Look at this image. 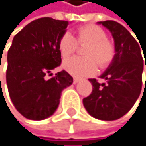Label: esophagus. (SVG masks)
<instances>
[{"label":"esophagus","mask_w":146,"mask_h":146,"mask_svg":"<svg viewBox=\"0 0 146 146\" xmlns=\"http://www.w3.org/2000/svg\"><path fill=\"white\" fill-rule=\"evenodd\" d=\"M79 81H80V79H79V78H74V84H76V83H78Z\"/></svg>","instance_id":"34e87169"}]
</instances>
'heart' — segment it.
I'll return each instance as SVG.
<instances>
[{"mask_svg": "<svg viewBox=\"0 0 146 146\" xmlns=\"http://www.w3.org/2000/svg\"><path fill=\"white\" fill-rule=\"evenodd\" d=\"M86 44L83 50L85 57H74L63 62V68L76 77L93 75L97 72L98 65L100 68L105 69L115 58V44L107 38L102 28L94 24L79 27L75 38L69 31H65L58 38V48L61 58H66L77 50L78 44Z\"/></svg>", "mask_w": 146, "mask_h": 146, "instance_id": "1", "label": "heart"}]
</instances>
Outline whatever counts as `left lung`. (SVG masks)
I'll return each instance as SVG.
<instances>
[{"label":"left lung","instance_id":"left-lung-1","mask_svg":"<svg viewBox=\"0 0 146 146\" xmlns=\"http://www.w3.org/2000/svg\"><path fill=\"white\" fill-rule=\"evenodd\" d=\"M101 23L112 33L116 55L109 69L101 76L107 83L100 84L96 79H89L92 92L83 99V103L93 117L111 121L125 115L139 98L143 85L142 74L145 65L146 69V61L145 64L143 63L142 46L140 47L124 26L113 20ZM143 52L145 60V53L143 50Z\"/></svg>","mask_w":146,"mask_h":146}]
</instances>
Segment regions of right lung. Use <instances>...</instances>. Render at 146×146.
<instances>
[{"instance_id":"add662e5","label":"right lung","mask_w":146,"mask_h":146,"mask_svg":"<svg viewBox=\"0 0 146 146\" xmlns=\"http://www.w3.org/2000/svg\"><path fill=\"white\" fill-rule=\"evenodd\" d=\"M67 26L64 20L38 18L15 35L8 50V92L16 109L28 119L43 120L53 115L61 91L72 83L64 70L47 78L61 63L58 40Z\"/></svg>"}]
</instances>
